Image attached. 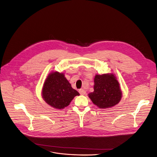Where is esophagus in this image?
Listing matches in <instances>:
<instances>
[{"label": "esophagus", "instance_id": "obj_1", "mask_svg": "<svg viewBox=\"0 0 157 157\" xmlns=\"http://www.w3.org/2000/svg\"><path fill=\"white\" fill-rule=\"evenodd\" d=\"M79 92L81 95H85L86 94V91L84 89H80L79 90Z\"/></svg>", "mask_w": 157, "mask_h": 157}]
</instances>
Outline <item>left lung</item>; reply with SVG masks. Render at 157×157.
Masks as SVG:
<instances>
[{
    "label": "left lung",
    "mask_w": 157,
    "mask_h": 157,
    "mask_svg": "<svg viewBox=\"0 0 157 157\" xmlns=\"http://www.w3.org/2000/svg\"><path fill=\"white\" fill-rule=\"evenodd\" d=\"M94 91L88 94L93 103L99 108H109L117 104L122 98V91L113 74L96 75Z\"/></svg>",
    "instance_id": "obj_1"
}]
</instances>
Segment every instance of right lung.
<instances>
[{
	"mask_svg": "<svg viewBox=\"0 0 157 157\" xmlns=\"http://www.w3.org/2000/svg\"><path fill=\"white\" fill-rule=\"evenodd\" d=\"M79 93L73 89L63 73L54 71L46 78L42 90L44 101L56 109H63Z\"/></svg>",
	"mask_w": 157,
	"mask_h": 157,
	"instance_id": "obj_1",
	"label": "right lung"
}]
</instances>
